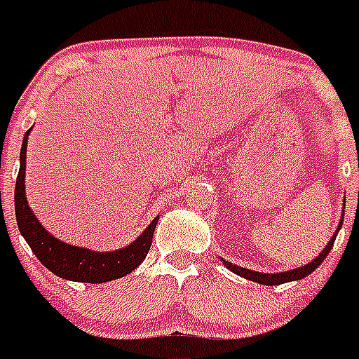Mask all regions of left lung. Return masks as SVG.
<instances>
[{
	"label": "left lung",
	"instance_id": "8db88e82",
	"mask_svg": "<svg viewBox=\"0 0 359 359\" xmlns=\"http://www.w3.org/2000/svg\"><path fill=\"white\" fill-rule=\"evenodd\" d=\"M341 223H344V217L340 219V226L336 228L334 236H332V239L329 241L327 244H325L323 252L320 253L318 257H316L315 261L309 262V264H306V266H302V268L291 269V271H286V273H259V271H252V269L239 268V266L231 264V262H228V261H224V266H226L228 269H231L233 273L241 275V277H244V278H248V280L259 282V284H264V286H278V284H284V282L300 280V278H304V277H307L309 273H313V271H315V269L318 268L320 264H322L323 259L327 257V253L332 250V244H334L336 233H338V230L341 228Z\"/></svg>",
	"mask_w": 359,
	"mask_h": 359
}]
</instances>
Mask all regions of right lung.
I'll return each instance as SVG.
<instances>
[{
	"mask_svg": "<svg viewBox=\"0 0 359 359\" xmlns=\"http://www.w3.org/2000/svg\"><path fill=\"white\" fill-rule=\"evenodd\" d=\"M28 133H30V129L25 133L23 147H21V167H19L18 180H15L14 201L19 231L23 233L32 252L36 253L37 259L52 273H55L57 277L66 278V280L102 284V282L116 280V278L131 273L133 269H136L144 262L145 255L149 253L152 236H154V228L158 224V217L149 224L147 230L135 243L122 250H116V252H91V250L66 244L50 236L48 231L41 226L36 215L32 214L27 196H25V165H27Z\"/></svg>",
	"mask_w": 359,
	"mask_h": 359,
	"instance_id": "1",
	"label": "right lung"
}]
</instances>
